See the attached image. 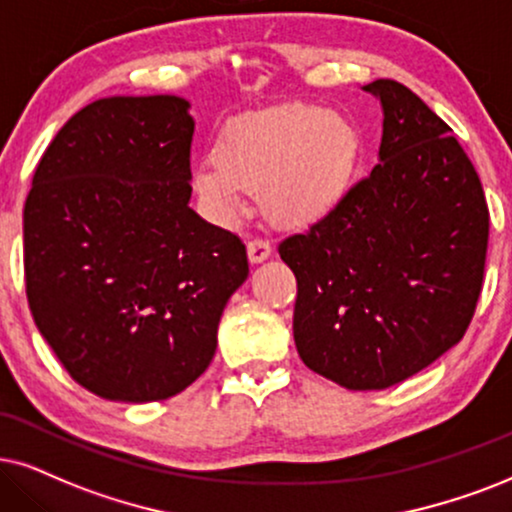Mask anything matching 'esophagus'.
Segmentation results:
<instances>
[{
  "instance_id": "1",
  "label": "esophagus",
  "mask_w": 512,
  "mask_h": 512,
  "mask_svg": "<svg viewBox=\"0 0 512 512\" xmlns=\"http://www.w3.org/2000/svg\"><path fill=\"white\" fill-rule=\"evenodd\" d=\"M271 255V243L267 238H252L248 243V257L250 262H264Z\"/></svg>"
}]
</instances>
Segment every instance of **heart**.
Returning a JSON list of instances; mask_svg holds the SVG:
<instances>
[{"mask_svg": "<svg viewBox=\"0 0 512 512\" xmlns=\"http://www.w3.org/2000/svg\"><path fill=\"white\" fill-rule=\"evenodd\" d=\"M361 158L359 129L312 103H286L229 122L217 153L193 167V189L219 222H234L262 191L269 217L307 226L331 212Z\"/></svg>", "mask_w": 512, "mask_h": 512, "instance_id": "b5f03b06", "label": "heart"}]
</instances>
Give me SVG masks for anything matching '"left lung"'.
<instances>
[{"instance_id":"8db88e82","label":"left lung","mask_w":512,"mask_h":512,"mask_svg":"<svg viewBox=\"0 0 512 512\" xmlns=\"http://www.w3.org/2000/svg\"><path fill=\"white\" fill-rule=\"evenodd\" d=\"M383 139L371 174L278 255L297 278L295 347L347 390H385L468 331L482 293L489 208L451 127L411 89L375 80Z\"/></svg>"}]
</instances>
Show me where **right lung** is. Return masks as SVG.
<instances>
[{
  "label": "right lung",
  "instance_id": "add662e5",
  "mask_svg": "<svg viewBox=\"0 0 512 512\" xmlns=\"http://www.w3.org/2000/svg\"><path fill=\"white\" fill-rule=\"evenodd\" d=\"M193 118L179 96H111L44 151L23 210L32 319L84 390L160 401L186 390L248 278L241 238L191 198Z\"/></svg>",
  "mask_w": 512,
  "mask_h": 512
}]
</instances>
